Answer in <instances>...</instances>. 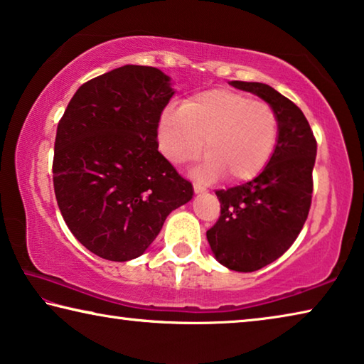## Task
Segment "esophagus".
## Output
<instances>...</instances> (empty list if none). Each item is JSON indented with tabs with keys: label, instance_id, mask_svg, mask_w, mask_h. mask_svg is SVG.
Here are the masks:
<instances>
[{
	"label": "esophagus",
	"instance_id": "esophagus-1",
	"mask_svg": "<svg viewBox=\"0 0 364 364\" xmlns=\"http://www.w3.org/2000/svg\"><path fill=\"white\" fill-rule=\"evenodd\" d=\"M193 190H195V193H205L206 192V187H203L198 182H195L193 183Z\"/></svg>",
	"mask_w": 364,
	"mask_h": 364
}]
</instances>
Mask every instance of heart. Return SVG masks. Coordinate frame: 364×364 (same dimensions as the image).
<instances>
[{
	"label": "heart",
	"mask_w": 364,
	"mask_h": 364,
	"mask_svg": "<svg viewBox=\"0 0 364 364\" xmlns=\"http://www.w3.org/2000/svg\"><path fill=\"white\" fill-rule=\"evenodd\" d=\"M279 119L264 101L224 88L195 93L159 117V148L176 164L206 158L195 176L250 181L263 171L277 141Z\"/></svg>",
	"instance_id": "1"
}]
</instances>
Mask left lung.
I'll return each instance as SVG.
<instances>
[{"mask_svg": "<svg viewBox=\"0 0 364 364\" xmlns=\"http://www.w3.org/2000/svg\"><path fill=\"white\" fill-rule=\"evenodd\" d=\"M230 85L263 98L279 119L269 163L253 181L218 190L221 216L206 232L219 263L253 272L287 252L303 229L311 206L316 139L299 106L272 87L240 80Z\"/></svg>", "mask_w": 364, "mask_h": 364, "instance_id": "left-lung-1", "label": "left lung"}]
</instances>
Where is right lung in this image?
Listing matches in <instances>:
<instances>
[{
  "mask_svg": "<svg viewBox=\"0 0 364 364\" xmlns=\"http://www.w3.org/2000/svg\"><path fill=\"white\" fill-rule=\"evenodd\" d=\"M171 79L122 65L75 92L58 124L53 183L65 224L100 258H139L193 187L158 151Z\"/></svg>",
  "mask_w": 364,
  "mask_h": 364,
  "instance_id": "1",
  "label": "right lung"
}]
</instances>
